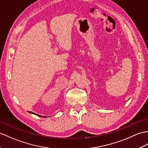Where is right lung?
Segmentation results:
<instances>
[{"label":"right lung","instance_id":"1","mask_svg":"<svg viewBox=\"0 0 148 148\" xmlns=\"http://www.w3.org/2000/svg\"><path fill=\"white\" fill-rule=\"evenodd\" d=\"M29 112H30V113H32V114H36V115H37V116H40V117L46 118V116H40V115H39V114H35V113H34V112H29Z\"/></svg>","mask_w":148,"mask_h":148}]
</instances>
